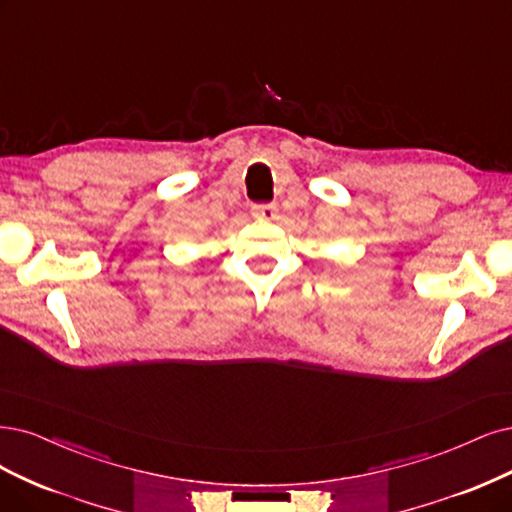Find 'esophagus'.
Returning a JSON list of instances; mask_svg holds the SVG:
<instances>
[{"mask_svg":"<svg viewBox=\"0 0 512 512\" xmlns=\"http://www.w3.org/2000/svg\"><path fill=\"white\" fill-rule=\"evenodd\" d=\"M276 204H255L253 206V217L261 221H272L276 217Z\"/></svg>","mask_w":512,"mask_h":512,"instance_id":"esophagus-1","label":"esophagus"}]
</instances>
